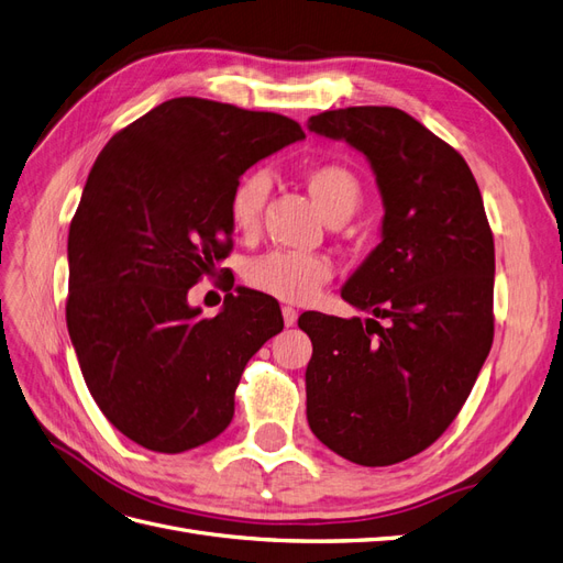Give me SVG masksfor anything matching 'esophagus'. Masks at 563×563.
<instances>
[{
  "label": "esophagus",
  "instance_id": "esophagus-1",
  "mask_svg": "<svg viewBox=\"0 0 563 563\" xmlns=\"http://www.w3.org/2000/svg\"><path fill=\"white\" fill-rule=\"evenodd\" d=\"M282 317H284L286 327H294V323L298 321V310L291 308V305H284V308H282Z\"/></svg>",
  "mask_w": 563,
  "mask_h": 563
}]
</instances>
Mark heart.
Returning <instances> with one entry per match:
<instances>
[{"instance_id":"obj_1","label":"heart","mask_w":563,"mask_h":563,"mask_svg":"<svg viewBox=\"0 0 563 563\" xmlns=\"http://www.w3.org/2000/svg\"><path fill=\"white\" fill-rule=\"evenodd\" d=\"M305 187L321 216L331 220L352 216L360 207L362 185L350 168L340 164H317L305 172ZM269 180L263 172H251L236 180L230 195V220L240 234H253L261 225ZM333 277V265L319 255L272 251L249 263L246 279L263 294L288 302L312 300Z\"/></svg>"}]
</instances>
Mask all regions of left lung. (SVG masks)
Here are the masks:
<instances>
[{"instance_id": "1", "label": "left lung", "mask_w": 563, "mask_h": 563, "mask_svg": "<svg viewBox=\"0 0 563 563\" xmlns=\"http://www.w3.org/2000/svg\"><path fill=\"white\" fill-rule=\"evenodd\" d=\"M308 129L362 152L385 209L380 244L340 291L368 317L298 319L308 422L350 463L395 465L444 434L490 352L493 234L467 162L411 114L329 110Z\"/></svg>"}]
</instances>
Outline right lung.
<instances>
[{"mask_svg":"<svg viewBox=\"0 0 563 563\" xmlns=\"http://www.w3.org/2000/svg\"><path fill=\"white\" fill-rule=\"evenodd\" d=\"M302 139L288 117L185 96L98 155L67 234V331L98 408L143 449L216 439L244 366L284 329L265 294L236 286L203 319L187 291L228 258L236 180Z\"/></svg>","mask_w":563,"mask_h":563,"instance_id":"obj_1","label":"right lung"}]
</instances>
